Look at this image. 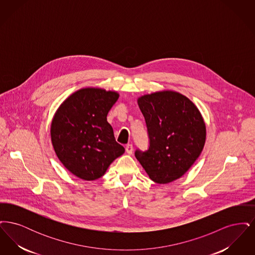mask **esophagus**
I'll use <instances>...</instances> for the list:
<instances>
[{"instance_id":"1","label":"esophagus","mask_w":255,"mask_h":255,"mask_svg":"<svg viewBox=\"0 0 255 255\" xmlns=\"http://www.w3.org/2000/svg\"><path fill=\"white\" fill-rule=\"evenodd\" d=\"M133 145L132 144H127L126 147H125V150H126V152H127V154H129V155H131L132 153H133Z\"/></svg>"}]
</instances>
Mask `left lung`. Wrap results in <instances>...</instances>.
Instances as JSON below:
<instances>
[{"instance_id":"left-lung-1","label":"left lung","mask_w":255,"mask_h":255,"mask_svg":"<svg viewBox=\"0 0 255 255\" xmlns=\"http://www.w3.org/2000/svg\"><path fill=\"white\" fill-rule=\"evenodd\" d=\"M137 104L145 119L149 148L136 149L135 158L157 183L181 178L206 142V124L200 111L187 97L173 91L142 96Z\"/></svg>"}]
</instances>
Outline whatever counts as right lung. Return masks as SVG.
<instances>
[{"label": "right lung", "mask_w": 255, "mask_h": 255, "mask_svg": "<svg viewBox=\"0 0 255 255\" xmlns=\"http://www.w3.org/2000/svg\"><path fill=\"white\" fill-rule=\"evenodd\" d=\"M119 97L103 89H81L68 97L54 115L50 127L54 151L63 165L79 179H99L125 151L107 122Z\"/></svg>", "instance_id": "1"}]
</instances>
